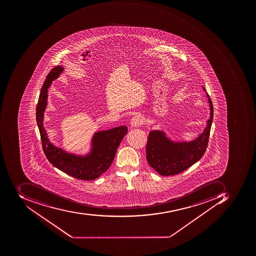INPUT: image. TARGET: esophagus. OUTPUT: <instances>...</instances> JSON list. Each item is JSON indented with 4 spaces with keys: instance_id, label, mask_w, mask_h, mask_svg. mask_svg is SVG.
<instances>
[{
    "instance_id": "obj_1",
    "label": "esophagus",
    "mask_w": 256,
    "mask_h": 256,
    "mask_svg": "<svg viewBox=\"0 0 256 256\" xmlns=\"http://www.w3.org/2000/svg\"><path fill=\"white\" fill-rule=\"evenodd\" d=\"M144 120L140 116H135L131 118L130 125L132 127H139L143 124Z\"/></svg>"
}]
</instances>
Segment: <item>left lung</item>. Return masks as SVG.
Listing matches in <instances>:
<instances>
[{
  "instance_id": "1",
  "label": "left lung",
  "mask_w": 256,
  "mask_h": 256,
  "mask_svg": "<svg viewBox=\"0 0 256 256\" xmlns=\"http://www.w3.org/2000/svg\"><path fill=\"white\" fill-rule=\"evenodd\" d=\"M204 90L205 88H204ZM209 100L210 116L204 132L191 141H173L162 130L149 132L146 146V160L152 168L163 176H174L182 172L196 163L205 153L214 118V107Z\"/></svg>"
}]
</instances>
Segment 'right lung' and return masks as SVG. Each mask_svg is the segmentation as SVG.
<instances>
[{
  "mask_svg": "<svg viewBox=\"0 0 256 256\" xmlns=\"http://www.w3.org/2000/svg\"><path fill=\"white\" fill-rule=\"evenodd\" d=\"M64 68H52L44 82L36 106V122L40 130L42 149L47 159L54 167L78 180H94L106 172L115 158L117 148L127 134L126 126L108 130L94 132L92 139L90 152L86 155H76L54 146L50 141L44 126V112L46 108L48 88L52 80L58 78Z\"/></svg>",
  "mask_w": 256,
  "mask_h": 256,
  "instance_id": "add662e5",
  "label": "right lung"
}]
</instances>
